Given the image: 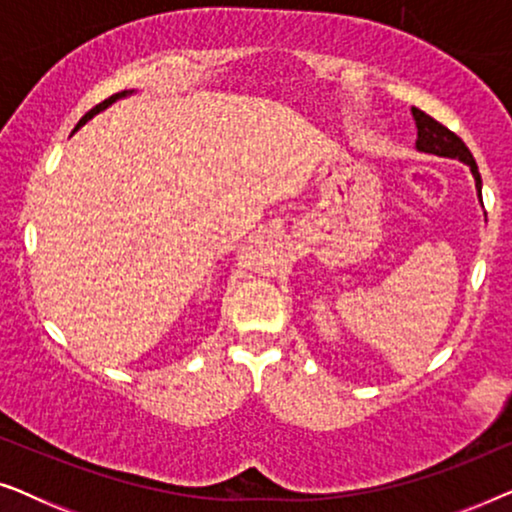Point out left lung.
Here are the masks:
<instances>
[{
	"instance_id": "8db88e82",
	"label": "left lung",
	"mask_w": 512,
	"mask_h": 512,
	"mask_svg": "<svg viewBox=\"0 0 512 512\" xmlns=\"http://www.w3.org/2000/svg\"><path fill=\"white\" fill-rule=\"evenodd\" d=\"M412 118H415V125H417V142H415L417 151L461 160V163L471 167V174L475 179V191H478V198L482 202V179H480L478 165H475L471 151H468V146L461 142V139L454 135L452 130H447L445 125H440L436 118L424 114L422 109L412 107Z\"/></svg>"
}]
</instances>
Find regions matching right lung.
Returning a JSON list of instances; mask_svg holds the SVG:
<instances>
[{"label": "right lung", "instance_id": "add662e5", "mask_svg": "<svg viewBox=\"0 0 512 512\" xmlns=\"http://www.w3.org/2000/svg\"><path fill=\"white\" fill-rule=\"evenodd\" d=\"M132 93H135V90H123V93H116V95H111V97H109V100H104L102 104H97V107H95V109H90V111H88V114L81 118V121H79V125H76V128H74V132H76V130H79V128H81V125H86V123L90 121V118H93L95 114H100V111H102V109H107V107H109V104H114L116 100H123V97H128V95H132Z\"/></svg>", "mask_w": 512, "mask_h": 512}]
</instances>
